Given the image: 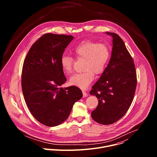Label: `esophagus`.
<instances>
[{
	"label": "esophagus",
	"instance_id": "esophagus-1",
	"mask_svg": "<svg viewBox=\"0 0 157 157\" xmlns=\"http://www.w3.org/2000/svg\"><path fill=\"white\" fill-rule=\"evenodd\" d=\"M82 95H83V97H84V98H85V97L87 96V94L86 93V91H82Z\"/></svg>",
	"mask_w": 157,
	"mask_h": 157
}]
</instances>
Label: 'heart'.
<instances>
[{
  "instance_id": "obj_1",
  "label": "heart",
  "mask_w": 157,
  "mask_h": 157,
  "mask_svg": "<svg viewBox=\"0 0 157 157\" xmlns=\"http://www.w3.org/2000/svg\"><path fill=\"white\" fill-rule=\"evenodd\" d=\"M75 53L78 58L84 59V72L72 76L69 82L71 86L84 89L94 80V74L99 75L104 71L110 58V49L105 43L85 40L78 44ZM60 64L63 71L70 75L73 71V58L63 55Z\"/></svg>"
}]
</instances>
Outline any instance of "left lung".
<instances>
[{"label":"left lung","instance_id":"8db88e82","mask_svg":"<svg viewBox=\"0 0 157 157\" xmlns=\"http://www.w3.org/2000/svg\"><path fill=\"white\" fill-rule=\"evenodd\" d=\"M105 33L113 36L111 57L90 94L96 96L99 102L91 113L93 119L109 125L121 119L129 109L136 92L137 75L133 59L122 38L116 33Z\"/></svg>","mask_w":157,"mask_h":157}]
</instances>
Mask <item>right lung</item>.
I'll use <instances>...</instances> for the list:
<instances>
[{"label":"right lung","instance_id":"1","mask_svg":"<svg viewBox=\"0 0 157 157\" xmlns=\"http://www.w3.org/2000/svg\"><path fill=\"white\" fill-rule=\"evenodd\" d=\"M73 38L71 35L44 34L33 43L24 62L21 88L25 101L33 116L44 125L62 124L82 97L76 86L61 87L66 78L60 59Z\"/></svg>","mask_w":157,"mask_h":157}]
</instances>
